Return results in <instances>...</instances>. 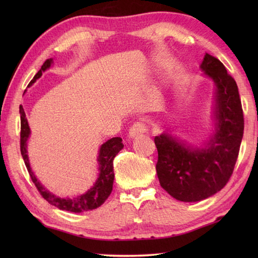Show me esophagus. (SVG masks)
<instances>
[{
    "instance_id": "esophagus-1",
    "label": "esophagus",
    "mask_w": 258,
    "mask_h": 258,
    "mask_svg": "<svg viewBox=\"0 0 258 258\" xmlns=\"http://www.w3.org/2000/svg\"><path fill=\"white\" fill-rule=\"evenodd\" d=\"M130 138H135L147 132V126L143 122H136L130 127Z\"/></svg>"
}]
</instances>
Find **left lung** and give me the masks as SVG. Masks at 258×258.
Listing matches in <instances>:
<instances>
[{
  "label": "left lung",
  "mask_w": 258,
  "mask_h": 258,
  "mask_svg": "<svg viewBox=\"0 0 258 258\" xmlns=\"http://www.w3.org/2000/svg\"><path fill=\"white\" fill-rule=\"evenodd\" d=\"M201 70L215 83V133L205 147H193L164 133L155 136L156 173L174 199L199 202L220 191L231 178L244 133L236 82L220 59L205 54Z\"/></svg>",
  "instance_id": "obj_1"
}]
</instances>
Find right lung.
Instances as JSON below:
<instances>
[{"instance_id":"right-lung-1","label":"right lung","mask_w":258,"mask_h":258,"mask_svg":"<svg viewBox=\"0 0 258 258\" xmlns=\"http://www.w3.org/2000/svg\"><path fill=\"white\" fill-rule=\"evenodd\" d=\"M53 63V58H48L42 65L41 70L35 74L34 78L30 82V84L27 86H31L34 84V82L41 78L43 72L51 67ZM20 115H21V141H20V146H21V154L23 157L25 166L29 171V174L31 176L32 182L34 183L36 186L37 190L40 191V194L44 200H46L51 205L56 206L57 208L62 211H68V212H73V213H82V212H87L95 210V208L100 207L104 202L107 200L109 194L112 193L113 189V182H114V171H113V161L114 157L117 155V153L123 149L124 145L122 143V139L120 138H113L105 142L100 149L98 152V157H97V163H98V177L96 182L93 185L89 190L86 191L85 194L74 197V199H62V197H58L54 195L51 191H48L44 186H43L40 182H38L37 178L35 177L34 173L32 172V168L30 166L29 162V156H27V145L26 142L30 138L31 131L29 127V123H27V119L25 116V112L23 109V106L20 105Z\"/></svg>"}]
</instances>
